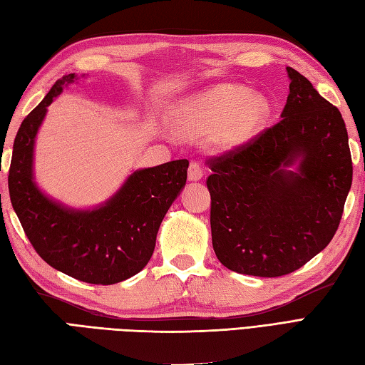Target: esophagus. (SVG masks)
Here are the masks:
<instances>
[{
    "label": "esophagus",
    "mask_w": 365,
    "mask_h": 365,
    "mask_svg": "<svg viewBox=\"0 0 365 365\" xmlns=\"http://www.w3.org/2000/svg\"><path fill=\"white\" fill-rule=\"evenodd\" d=\"M189 180L190 181H200L202 178V170H201V165L198 161H192L189 165Z\"/></svg>",
    "instance_id": "obj_1"
}]
</instances>
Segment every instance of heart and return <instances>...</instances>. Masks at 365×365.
<instances>
[{
	"label": "heart",
	"instance_id": "b5f03b06",
	"mask_svg": "<svg viewBox=\"0 0 365 365\" xmlns=\"http://www.w3.org/2000/svg\"><path fill=\"white\" fill-rule=\"evenodd\" d=\"M268 97L246 86L226 83L182 102L173 113V127L182 136L207 135L213 147L230 150L254 139L271 118Z\"/></svg>",
	"mask_w": 365,
	"mask_h": 365
}]
</instances>
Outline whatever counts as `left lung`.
<instances>
[{
  "mask_svg": "<svg viewBox=\"0 0 365 365\" xmlns=\"http://www.w3.org/2000/svg\"><path fill=\"white\" fill-rule=\"evenodd\" d=\"M287 73L282 120L207 161L213 251L227 269L257 277L289 274L325 250L351 187L339 110L296 69Z\"/></svg>",
  "mask_w": 365,
  "mask_h": 365,
  "instance_id": "left-lung-1",
  "label": "left lung"
}]
</instances>
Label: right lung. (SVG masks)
Listing matches in <instances>:
<instances>
[{
    "mask_svg": "<svg viewBox=\"0 0 365 365\" xmlns=\"http://www.w3.org/2000/svg\"><path fill=\"white\" fill-rule=\"evenodd\" d=\"M76 80L58 78L26 115L14 140L9 193L34 250L52 268L93 285H113L145 268L159 226L187 180V159L133 172L102 206L77 210L48 198L34 181V142L52 101Z\"/></svg>",
    "mask_w": 365,
    "mask_h": 365,
    "instance_id": "obj_1",
    "label": "right lung"
}]
</instances>
